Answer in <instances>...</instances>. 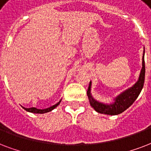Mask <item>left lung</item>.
Masks as SVG:
<instances>
[{
    "mask_svg": "<svg viewBox=\"0 0 151 151\" xmlns=\"http://www.w3.org/2000/svg\"><path fill=\"white\" fill-rule=\"evenodd\" d=\"M145 51L143 50L142 60V69L140 72L139 76L137 82L133 86L125 90L124 91L121 92L116 97L113 102L109 104L102 103L101 101H97L91 94V85L92 82H90L88 90H87V96L89 101L92 108L96 112L106 115H118L123 113L128 108H129L134 101L136 100L138 96L139 95L140 92L143 87L145 80V61H144Z\"/></svg>",
    "mask_w": 151,
    "mask_h": 151,
    "instance_id": "1",
    "label": "left lung"
}]
</instances>
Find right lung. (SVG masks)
Returning <instances> with one entry per match:
<instances>
[{
  "mask_svg": "<svg viewBox=\"0 0 151 151\" xmlns=\"http://www.w3.org/2000/svg\"><path fill=\"white\" fill-rule=\"evenodd\" d=\"M60 101H61V99H60V101H59V102H57V104H55L54 106H50V108L47 109H37L35 107H32V108H24L23 107L26 111H27V112H30V113H48V112H50V111H52V109H54L56 107H57L60 103Z\"/></svg>",
  "mask_w": 151,
  "mask_h": 151,
  "instance_id": "1",
  "label": "right lung"
}]
</instances>
